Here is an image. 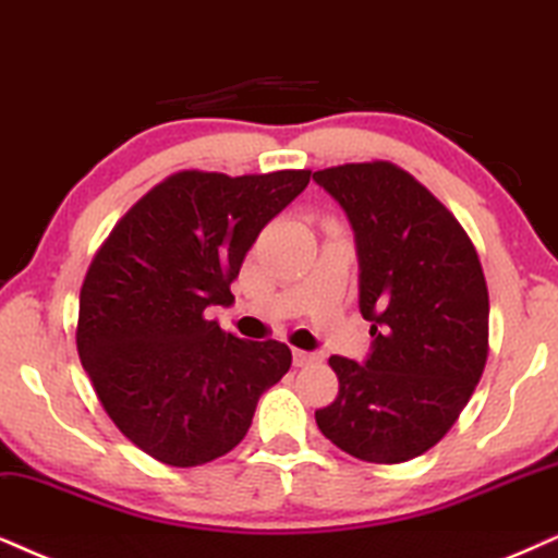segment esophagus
I'll list each match as a JSON object with an SVG mask.
<instances>
[{"label":"esophagus","mask_w":558,"mask_h":558,"mask_svg":"<svg viewBox=\"0 0 558 558\" xmlns=\"http://www.w3.org/2000/svg\"><path fill=\"white\" fill-rule=\"evenodd\" d=\"M322 357L316 352H303V350H293V365L295 368H306V365L319 363Z\"/></svg>","instance_id":"obj_1"}]
</instances>
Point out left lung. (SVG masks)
<instances>
[{
	"instance_id": "left-lung-1",
	"label": "left lung",
	"mask_w": 558,
	"mask_h": 558,
	"mask_svg": "<svg viewBox=\"0 0 558 558\" xmlns=\"http://www.w3.org/2000/svg\"><path fill=\"white\" fill-rule=\"evenodd\" d=\"M355 231L368 361L331 355L340 393L316 425L344 453L404 463L442 440L489 355V293L466 231L391 161L314 172Z\"/></svg>"
}]
</instances>
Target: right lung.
<instances>
[{
    "mask_svg": "<svg viewBox=\"0 0 558 558\" xmlns=\"http://www.w3.org/2000/svg\"><path fill=\"white\" fill-rule=\"evenodd\" d=\"M308 180V169H185L141 197L92 259L80 361L116 427L167 466L236 448L259 397L291 368L288 344L239 340L206 308L234 301L250 246Z\"/></svg>",
    "mask_w": 558,
    "mask_h": 558,
    "instance_id": "obj_1",
    "label": "right lung"
}]
</instances>
